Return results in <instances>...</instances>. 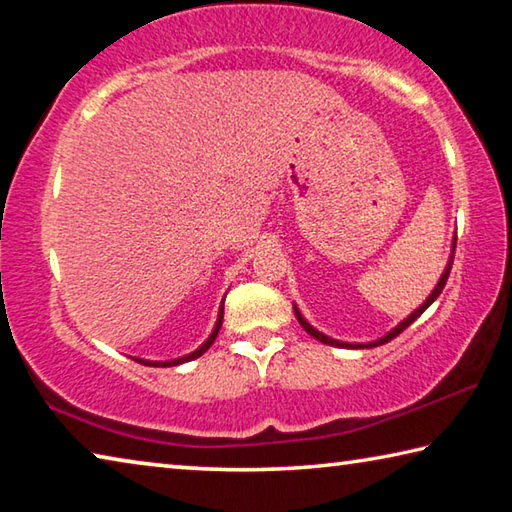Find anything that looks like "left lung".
Returning a JSON list of instances; mask_svg holds the SVG:
<instances>
[{
	"instance_id": "obj_1",
	"label": "left lung",
	"mask_w": 512,
	"mask_h": 512,
	"mask_svg": "<svg viewBox=\"0 0 512 512\" xmlns=\"http://www.w3.org/2000/svg\"><path fill=\"white\" fill-rule=\"evenodd\" d=\"M454 248H456V237H454V241H452V255H449V262H447V266H445V271H443V275H440V280H438V284L436 287H433V291L429 293L427 296V300L422 302V305L415 309V311H411L409 316H406L402 323H397L391 332H386L384 336H381V339H377V341H370V343H345V341H336V339H332V336H325L323 332H318L316 327H311L309 323H307V318L300 314V309L293 305V311H296V318H298V323L305 327V332L307 334H311L314 336L316 341H320V343H325V345H334V348H354V350H361V348H377V345H384V343H388L391 339H395L397 334H402L406 327H409L413 320H418L422 314H424V309H427L433 300H436L440 293H443V289H445V284H447V277H449V271H452V262H454Z\"/></svg>"
}]
</instances>
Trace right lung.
I'll use <instances>...</instances> for the list:
<instances>
[{"label":"right lung","instance_id":"add662e5","mask_svg":"<svg viewBox=\"0 0 512 512\" xmlns=\"http://www.w3.org/2000/svg\"><path fill=\"white\" fill-rule=\"evenodd\" d=\"M221 323H223V302H221V307H219V316H216V323H214V329H212V334L207 336V339L198 345V348L194 350V352H189V354H185V357H178V359H169V361H149V359H140L137 357L135 361H140V363H144V366H162V368H169V366H180V363H185V361H192V359H198L201 357L203 352H207L210 350V345L214 343V339H216V334H219V329H221Z\"/></svg>","mask_w":512,"mask_h":512}]
</instances>
